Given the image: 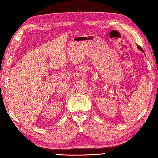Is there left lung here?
<instances>
[{"label":"left lung","mask_w":158,"mask_h":158,"mask_svg":"<svg viewBox=\"0 0 158 158\" xmlns=\"http://www.w3.org/2000/svg\"><path fill=\"white\" fill-rule=\"evenodd\" d=\"M137 48H138V49H140V51H141V52H144V51H143V49L141 48H140V47L139 46V45H137Z\"/></svg>","instance_id":"left-lung-1"}]
</instances>
